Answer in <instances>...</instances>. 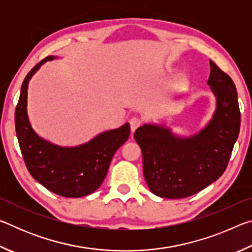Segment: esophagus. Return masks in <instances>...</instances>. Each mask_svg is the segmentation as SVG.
Here are the masks:
<instances>
[{"label": "esophagus", "mask_w": 252, "mask_h": 252, "mask_svg": "<svg viewBox=\"0 0 252 252\" xmlns=\"http://www.w3.org/2000/svg\"><path fill=\"white\" fill-rule=\"evenodd\" d=\"M141 126V120L138 118H132L130 120V127H131V132L133 133V132L138 129V127Z\"/></svg>", "instance_id": "esophagus-1"}]
</instances>
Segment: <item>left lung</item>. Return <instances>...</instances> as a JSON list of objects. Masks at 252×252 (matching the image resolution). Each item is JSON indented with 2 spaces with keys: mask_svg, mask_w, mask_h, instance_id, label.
I'll return each instance as SVG.
<instances>
[{
  "mask_svg": "<svg viewBox=\"0 0 252 252\" xmlns=\"http://www.w3.org/2000/svg\"><path fill=\"white\" fill-rule=\"evenodd\" d=\"M207 84L215 94L216 109L198 132L180 135L159 123H144L135 131L144 179L158 197H190L218 180L227 168L240 130L236 85L213 61Z\"/></svg>",
  "mask_w": 252,
  "mask_h": 252,
  "instance_id": "1",
  "label": "left lung"
}]
</instances>
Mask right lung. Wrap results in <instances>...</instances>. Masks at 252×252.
I'll return each mask as SVG.
<instances>
[{
    "instance_id": "add662e5",
    "label": "right lung",
    "mask_w": 252,
    "mask_h": 252,
    "mask_svg": "<svg viewBox=\"0 0 252 252\" xmlns=\"http://www.w3.org/2000/svg\"><path fill=\"white\" fill-rule=\"evenodd\" d=\"M54 59L46 57L25 76L15 110L16 136L25 165L37 182L62 197L80 198L94 192L103 182L113 155L129 138L130 125L103 131L74 147L59 146L37 134L28 116L29 82Z\"/></svg>"
}]
</instances>
